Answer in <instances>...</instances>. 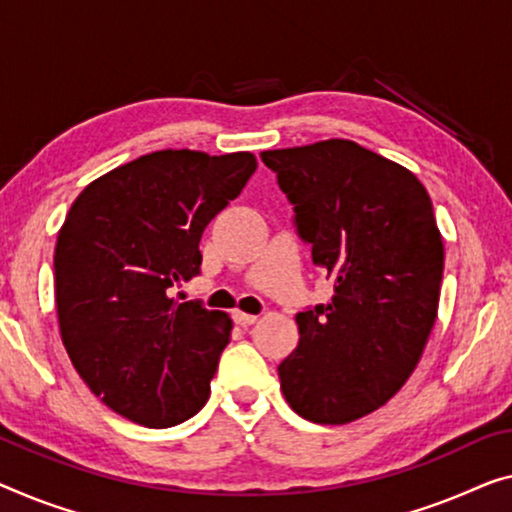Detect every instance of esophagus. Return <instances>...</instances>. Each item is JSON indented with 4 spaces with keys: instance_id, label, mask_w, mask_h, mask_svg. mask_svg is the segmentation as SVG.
I'll list each match as a JSON object with an SVG mask.
<instances>
[{
    "instance_id": "esophagus-1",
    "label": "esophagus",
    "mask_w": 512,
    "mask_h": 512,
    "mask_svg": "<svg viewBox=\"0 0 512 512\" xmlns=\"http://www.w3.org/2000/svg\"><path fill=\"white\" fill-rule=\"evenodd\" d=\"M232 319H234V324H239V326H250V324L257 322V315H248V312L234 310L232 312Z\"/></svg>"
}]
</instances>
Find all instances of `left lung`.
Wrapping results in <instances>:
<instances>
[{
    "label": "left lung",
    "instance_id": "8db88e82",
    "mask_svg": "<svg viewBox=\"0 0 512 512\" xmlns=\"http://www.w3.org/2000/svg\"><path fill=\"white\" fill-rule=\"evenodd\" d=\"M333 299L296 315L278 365L296 414L342 425L379 409L421 358L439 308L444 243L414 174L349 140L264 151Z\"/></svg>",
    "mask_w": 512,
    "mask_h": 512
}]
</instances>
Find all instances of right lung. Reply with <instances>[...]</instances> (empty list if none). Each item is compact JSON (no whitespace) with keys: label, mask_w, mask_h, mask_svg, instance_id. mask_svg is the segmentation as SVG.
<instances>
[{"label":"right lung","mask_w":512,"mask_h":512,"mask_svg":"<svg viewBox=\"0 0 512 512\" xmlns=\"http://www.w3.org/2000/svg\"><path fill=\"white\" fill-rule=\"evenodd\" d=\"M257 170L253 154L167 149L82 190L55 248L61 340L96 398L172 427L209 400L232 319L172 287L200 276V239Z\"/></svg>","instance_id":"1"}]
</instances>
